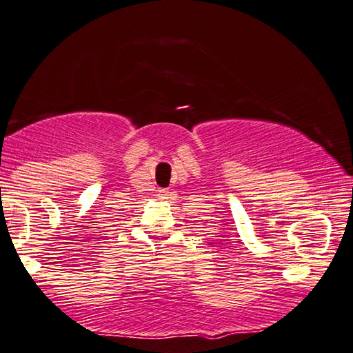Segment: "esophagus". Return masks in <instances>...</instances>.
Here are the masks:
<instances>
[{
    "label": "esophagus",
    "mask_w": 353,
    "mask_h": 353,
    "mask_svg": "<svg viewBox=\"0 0 353 353\" xmlns=\"http://www.w3.org/2000/svg\"><path fill=\"white\" fill-rule=\"evenodd\" d=\"M170 190H168V188H160V190H158V200H168V198H170Z\"/></svg>",
    "instance_id": "obj_1"
}]
</instances>
